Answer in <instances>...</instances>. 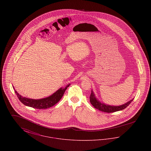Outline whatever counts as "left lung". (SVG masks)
<instances>
[{
  "label": "left lung",
  "instance_id": "1",
  "mask_svg": "<svg viewBox=\"0 0 151 151\" xmlns=\"http://www.w3.org/2000/svg\"><path fill=\"white\" fill-rule=\"evenodd\" d=\"M132 101L133 100H131L128 102L126 103L125 104H123L121 106H110L108 105H105L104 104H101L100 102H99L96 99L92 91L90 96V102L94 108L99 110L100 111L105 112V113H113L117 111L122 110L123 109L127 108Z\"/></svg>",
  "mask_w": 151,
  "mask_h": 151
}]
</instances>
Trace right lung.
I'll use <instances>...</instances> for the list:
<instances>
[{"label":"right lung","instance_id":"add662e5","mask_svg":"<svg viewBox=\"0 0 151 151\" xmlns=\"http://www.w3.org/2000/svg\"><path fill=\"white\" fill-rule=\"evenodd\" d=\"M70 84L67 85L65 86V88H60L58 89L57 92H55L51 96L45 99H42L40 100H34V99H30L26 97H24L18 93L15 90L14 93L17 95L19 100L21 101L24 105L28 106L29 107L37 109H47V108L52 107L54 105L58 103L60 100L63 97V94L65 93V90Z\"/></svg>","mask_w":151,"mask_h":151}]
</instances>
